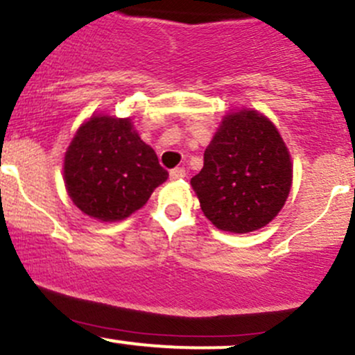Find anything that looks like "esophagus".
<instances>
[{
	"label": "esophagus",
	"mask_w": 355,
	"mask_h": 355,
	"mask_svg": "<svg viewBox=\"0 0 355 355\" xmlns=\"http://www.w3.org/2000/svg\"><path fill=\"white\" fill-rule=\"evenodd\" d=\"M169 176H171V179H182V178H186V169H184V167H174V169H171Z\"/></svg>",
	"instance_id": "1"
}]
</instances>
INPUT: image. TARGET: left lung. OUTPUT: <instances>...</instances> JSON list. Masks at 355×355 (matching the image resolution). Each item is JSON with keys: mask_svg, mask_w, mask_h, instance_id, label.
<instances>
[{"mask_svg": "<svg viewBox=\"0 0 355 355\" xmlns=\"http://www.w3.org/2000/svg\"><path fill=\"white\" fill-rule=\"evenodd\" d=\"M292 159L272 122L243 109L223 119L193 179L202 213L218 230L250 233L268 225L292 188Z\"/></svg>", "mask_w": 355, "mask_h": 355, "instance_id": "left-lung-1", "label": "left lung"}]
</instances>
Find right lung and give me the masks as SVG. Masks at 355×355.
<instances>
[{
    "label": "right lung",
    "mask_w": 355,
    "mask_h": 355,
    "mask_svg": "<svg viewBox=\"0 0 355 355\" xmlns=\"http://www.w3.org/2000/svg\"><path fill=\"white\" fill-rule=\"evenodd\" d=\"M167 176L130 119L109 115H92L80 125L63 162L71 201L101 221H121L141 209Z\"/></svg>",
    "instance_id": "1"
}]
</instances>
